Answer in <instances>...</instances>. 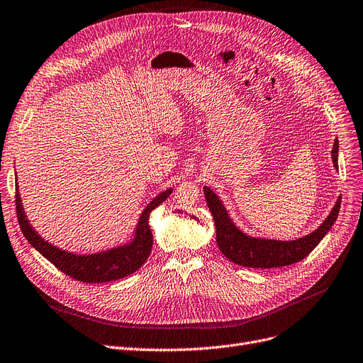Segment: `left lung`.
Segmentation results:
<instances>
[{
	"mask_svg": "<svg viewBox=\"0 0 363 363\" xmlns=\"http://www.w3.org/2000/svg\"><path fill=\"white\" fill-rule=\"evenodd\" d=\"M333 162L338 169V139L333 147ZM204 197L216 225V243L220 252L234 264L250 267V269H277L304 259L319 245L326 233L338 218L341 197L337 200L333 212L323 220V224L306 238L280 242L249 238L233 224L228 213L218 196L208 186H203Z\"/></svg>",
	"mask_w": 363,
	"mask_h": 363,
	"instance_id": "obj_1",
	"label": "left lung"
}]
</instances>
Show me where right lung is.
<instances>
[{
	"mask_svg": "<svg viewBox=\"0 0 363 363\" xmlns=\"http://www.w3.org/2000/svg\"><path fill=\"white\" fill-rule=\"evenodd\" d=\"M172 194V188L157 196L143 212L136 227V234L132 243L123 245L116 249L101 252L94 255H74L69 252L60 250L41 239L40 235L29 225L25 216L21 197L16 191V213L21 230L26 240L33 245L40 254L49 259L57 270L67 276L84 283H104L113 281L135 273L150 257L152 249V233L148 225V218L152 209L162 204Z\"/></svg>",
	"mask_w": 363,
	"mask_h": 363,
	"instance_id": "add662e5",
	"label": "right lung"
}]
</instances>
